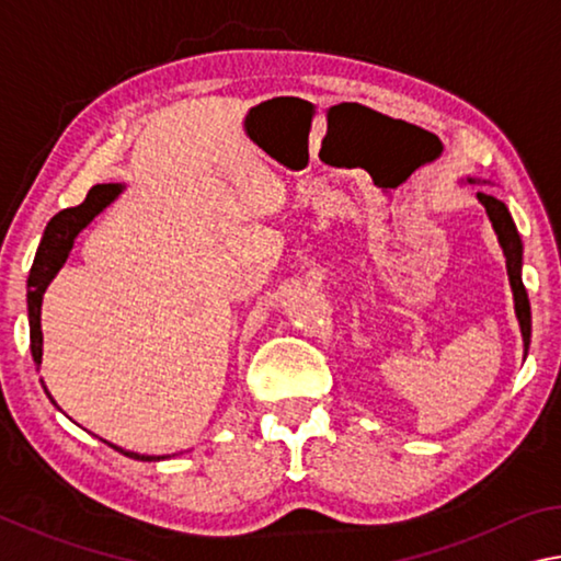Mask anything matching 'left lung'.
Returning <instances> with one entry per match:
<instances>
[{"mask_svg":"<svg viewBox=\"0 0 561 561\" xmlns=\"http://www.w3.org/2000/svg\"><path fill=\"white\" fill-rule=\"evenodd\" d=\"M465 183L470 185H480L482 180L478 178H468ZM480 205L485 207V213L492 222V230L497 234V242L502 247V254H505V267H507V277H510V289H512V301H515V317L519 324V334H522V346H525V356L529 351V339H531V309H529V297L525 289V282H522V237L515 227V220L507 210V205L492 197L488 193H478Z\"/></svg>","mask_w":561,"mask_h":561,"instance_id":"obj_1","label":"left lung"}]
</instances>
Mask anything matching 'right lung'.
Segmentation results:
<instances>
[{"mask_svg": "<svg viewBox=\"0 0 561 561\" xmlns=\"http://www.w3.org/2000/svg\"><path fill=\"white\" fill-rule=\"evenodd\" d=\"M126 190V185L121 183H106V185H93L89 190L87 201L76 207H69V210H61L59 215H54L49 225H46L44 237L39 242V250H36V257L32 264L30 279H26V307H30V339H32V356L34 364L42 366V354H44V334H42V301H44V291L49 284L54 282L56 274L69 260V254L73 250L76 237H79L87 227L96 220V217L106 210V207L116 201V197ZM44 386V381H42ZM44 393L51 398L49 388L44 386ZM51 403L56 401L51 398ZM59 408V405H56ZM108 443V440H103ZM113 450H118L126 455V458L133 460H146V462H158L165 460L170 455H140L133 450H123L118 445L108 443Z\"/></svg>", "mask_w": 561, "mask_h": 561, "instance_id": "1", "label": "right lung"}]
</instances>
